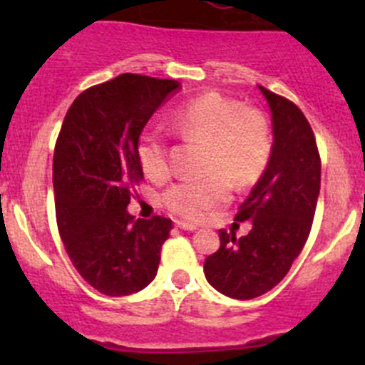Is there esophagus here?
<instances>
[{
  "mask_svg": "<svg viewBox=\"0 0 365 365\" xmlns=\"http://www.w3.org/2000/svg\"><path fill=\"white\" fill-rule=\"evenodd\" d=\"M176 227H180V230H183V231H196L197 230L194 224L183 222V220H176Z\"/></svg>",
  "mask_w": 365,
  "mask_h": 365,
  "instance_id": "34e87169",
  "label": "esophagus"
}]
</instances>
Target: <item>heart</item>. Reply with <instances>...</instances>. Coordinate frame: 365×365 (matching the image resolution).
I'll list each match as a JSON object with an SVG mask.
<instances>
[{
  "label": "heart",
  "instance_id": "b5f03b06",
  "mask_svg": "<svg viewBox=\"0 0 365 365\" xmlns=\"http://www.w3.org/2000/svg\"><path fill=\"white\" fill-rule=\"evenodd\" d=\"M169 121L182 135L206 141L203 173L210 176L173 183L160 197L162 205L182 219L201 220L210 210L227 203L226 179L237 189H249L267 169L272 134L259 109L242 108L240 102L210 91L176 108ZM135 155L150 180L168 176V145L159 132H141Z\"/></svg>",
  "mask_w": 365,
  "mask_h": 365
}]
</instances>
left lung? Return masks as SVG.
Here are the masks:
<instances>
[{
  "instance_id": "1",
  "label": "left lung",
  "mask_w": 365,
  "mask_h": 365,
  "mask_svg": "<svg viewBox=\"0 0 365 365\" xmlns=\"http://www.w3.org/2000/svg\"><path fill=\"white\" fill-rule=\"evenodd\" d=\"M268 102L274 146L267 169L235 219L252 220L237 238L219 231L220 247L205 259L206 281L222 295L251 300L277 286L311 233L322 159L307 118L288 98L259 86Z\"/></svg>"
}]
</instances>
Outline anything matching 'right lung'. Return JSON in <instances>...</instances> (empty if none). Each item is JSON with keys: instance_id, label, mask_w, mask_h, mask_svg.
Here are the masks:
<instances>
[{"instance_id": "obj_1", "label": "right lung", "mask_w": 365, "mask_h": 365, "mask_svg": "<svg viewBox=\"0 0 365 365\" xmlns=\"http://www.w3.org/2000/svg\"><path fill=\"white\" fill-rule=\"evenodd\" d=\"M173 79L121 73L84 90L65 114L53 159L56 222L81 277L109 297L141 292L155 279L171 219L127 212L143 180L135 145Z\"/></svg>"}]
</instances>
